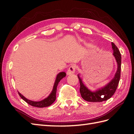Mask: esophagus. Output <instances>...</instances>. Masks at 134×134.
I'll return each mask as SVG.
<instances>
[{
    "label": "esophagus",
    "mask_w": 134,
    "mask_h": 134,
    "mask_svg": "<svg viewBox=\"0 0 134 134\" xmlns=\"http://www.w3.org/2000/svg\"><path fill=\"white\" fill-rule=\"evenodd\" d=\"M75 69H76V65H75V64L71 65V66L69 67V69L67 70V74L68 75L73 74L75 72Z\"/></svg>",
    "instance_id": "esophagus-1"
}]
</instances>
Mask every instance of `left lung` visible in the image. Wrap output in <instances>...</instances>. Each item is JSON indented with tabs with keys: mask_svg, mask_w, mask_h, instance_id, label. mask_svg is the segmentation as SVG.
Returning a JSON list of instances; mask_svg holds the SVG:
<instances>
[{
	"mask_svg": "<svg viewBox=\"0 0 134 134\" xmlns=\"http://www.w3.org/2000/svg\"><path fill=\"white\" fill-rule=\"evenodd\" d=\"M113 49V56L117 63V71L112 80L105 85L104 86L98 88L96 90H91L89 89L83 82V79L80 76V74H78V77L80 83V91L81 97L85 101L89 102H102L107 101L111 98L117 89L119 81L120 78L121 57L120 51L114 43L112 42Z\"/></svg>",
	"mask_w": 134,
	"mask_h": 134,
	"instance_id": "left-lung-1",
	"label": "left lung"
}]
</instances>
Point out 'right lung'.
<instances>
[{"label":"right lung","instance_id":"obj_1","mask_svg":"<svg viewBox=\"0 0 134 134\" xmlns=\"http://www.w3.org/2000/svg\"><path fill=\"white\" fill-rule=\"evenodd\" d=\"M66 74L65 72H59L56 76V78L55 79V83L53 85V87L52 92L49 94V95L48 96L47 98H44V99H42L41 101H32L30 99L26 98V97L21 94V93L18 92L19 96L21 97L22 99H23L28 104L32 105L33 107H38V108H44V107H47L50 106L51 105H52L55 101L56 100V94L57 91V86L59 84V82L60 81L61 79H62L63 78H64Z\"/></svg>","mask_w":134,"mask_h":134}]
</instances>
